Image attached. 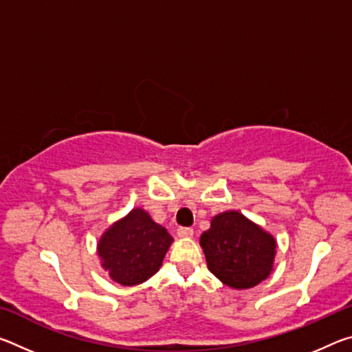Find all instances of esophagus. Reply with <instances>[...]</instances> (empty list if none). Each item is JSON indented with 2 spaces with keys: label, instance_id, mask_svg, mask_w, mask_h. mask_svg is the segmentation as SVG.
<instances>
[{
  "label": "esophagus",
  "instance_id": "1",
  "mask_svg": "<svg viewBox=\"0 0 352 352\" xmlns=\"http://www.w3.org/2000/svg\"><path fill=\"white\" fill-rule=\"evenodd\" d=\"M177 234L180 237H192L194 230L189 228V226H180V228L177 230Z\"/></svg>",
  "mask_w": 352,
  "mask_h": 352
}]
</instances>
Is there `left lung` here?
I'll return each mask as SVG.
<instances>
[{
	"label": "left lung",
	"instance_id": "8db88e82",
	"mask_svg": "<svg viewBox=\"0 0 352 352\" xmlns=\"http://www.w3.org/2000/svg\"><path fill=\"white\" fill-rule=\"evenodd\" d=\"M206 264L223 284L250 289L270 275L276 242L237 211L222 212L200 237Z\"/></svg>",
	"mask_w": 352,
	"mask_h": 352
}]
</instances>
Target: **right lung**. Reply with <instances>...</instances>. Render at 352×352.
<instances>
[{
	"instance_id": "obj_1",
	"label": "right lung",
	"mask_w": 352,
	"mask_h": 352,
	"mask_svg": "<svg viewBox=\"0 0 352 352\" xmlns=\"http://www.w3.org/2000/svg\"><path fill=\"white\" fill-rule=\"evenodd\" d=\"M172 243L168 230L136 208L100 237L98 253L113 281L136 285L158 272Z\"/></svg>"
}]
</instances>
